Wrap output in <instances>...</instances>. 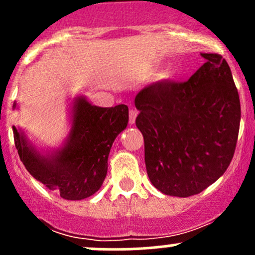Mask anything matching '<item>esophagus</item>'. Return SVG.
<instances>
[{"mask_svg":"<svg viewBox=\"0 0 255 255\" xmlns=\"http://www.w3.org/2000/svg\"><path fill=\"white\" fill-rule=\"evenodd\" d=\"M138 111L135 109L129 110V125H134L135 123V118H137Z\"/></svg>","mask_w":255,"mask_h":255,"instance_id":"34e87169","label":"esophagus"}]
</instances>
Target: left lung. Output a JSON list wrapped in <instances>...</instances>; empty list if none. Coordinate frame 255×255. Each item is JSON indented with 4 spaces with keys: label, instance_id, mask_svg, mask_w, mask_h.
I'll use <instances>...</instances> for the list:
<instances>
[{
    "label": "left lung",
    "instance_id": "obj_1",
    "mask_svg": "<svg viewBox=\"0 0 255 255\" xmlns=\"http://www.w3.org/2000/svg\"><path fill=\"white\" fill-rule=\"evenodd\" d=\"M205 64L185 82L158 81L135 96L151 184L169 196L200 194L227 170L237 144L241 102L227 61Z\"/></svg>",
    "mask_w": 255,
    "mask_h": 255
}]
</instances>
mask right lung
<instances>
[{
  "label": "right lung",
  "instance_id": "1",
  "mask_svg": "<svg viewBox=\"0 0 255 255\" xmlns=\"http://www.w3.org/2000/svg\"><path fill=\"white\" fill-rule=\"evenodd\" d=\"M17 104H13V110ZM71 128L63 145L42 153L13 126L14 144L23 165L35 180L63 199L84 200L99 191L116 137L126 129L128 107H99L76 96L70 109Z\"/></svg>",
  "mask_w": 255,
  "mask_h": 255
}]
</instances>
